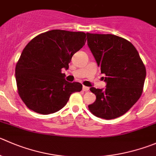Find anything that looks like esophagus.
Here are the masks:
<instances>
[{
	"label": "esophagus",
	"instance_id": "esophagus-1",
	"mask_svg": "<svg viewBox=\"0 0 156 156\" xmlns=\"http://www.w3.org/2000/svg\"><path fill=\"white\" fill-rule=\"evenodd\" d=\"M82 89H83V90H84V91H87V90H89V87H87V86L84 85V86H83Z\"/></svg>",
	"mask_w": 156,
	"mask_h": 156
}]
</instances>
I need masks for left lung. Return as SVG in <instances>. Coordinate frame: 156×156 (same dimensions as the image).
Returning <instances> with one entry per match:
<instances>
[{"label":"left lung","instance_id":"8db88e82","mask_svg":"<svg viewBox=\"0 0 156 156\" xmlns=\"http://www.w3.org/2000/svg\"><path fill=\"white\" fill-rule=\"evenodd\" d=\"M87 46L93 54L107 85L91 87L96 101L88 105L94 116L111 120L126 113L143 93L146 71L133 45L112 34L87 33Z\"/></svg>","mask_w":156,"mask_h":156}]
</instances>
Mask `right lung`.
<instances>
[{
	"label": "right lung",
	"instance_id": "1",
	"mask_svg": "<svg viewBox=\"0 0 156 156\" xmlns=\"http://www.w3.org/2000/svg\"><path fill=\"white\" fill-rule=\"evenodd\" d=\"M86 33L52 30L38 35L26 46L15 69L18 93L30 110L49 114L61 110L82 84L65 79L72 57L84 46Z\"/></svg>",
	"mask_w": 156,
	"mask_h": 156
}]
</instances>
